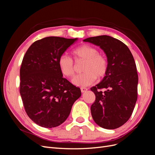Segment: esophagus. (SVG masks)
Returning <instances> with one entry per match:
<instances>
[{"label":"esophagus","instance_id":"34e87169","mask_svg":"<svg viewBox=\"0 0 155 155\" xmlns=\"http://www.w3.org/2000/svg\"><path fill=\"white\" fill-rule=\"evenodd\" d=\"M88 90V89L87 88H85V87H82V88H81V92H86Z\"/></svg>","mask_w":155,"mask_h":155}]
</instances>
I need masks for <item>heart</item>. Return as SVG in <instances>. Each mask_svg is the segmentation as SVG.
Masks as SVG:
<instances>
[{
    "label": "heart",
    "instance_id": "heart-1",
    "mask_svg": "<svg viewBox=\"0 0 155 155\" xmlns=\"http://www.w3.org/2000/svg\"><path fill=\"white\" fill-rule=\"evenodd\" d=\"M98 50L88 45H82L72 51L76 61H85L81 74L75 76L72 82L79 87H86L91 85L96 78H104L108 72L109 62L105 55L98 53ZM58 66L61 72L66 77H72L75 72L74 63L72 58L65 55L60 56Z\"/></svg>",
    "mask_w": 155,
    "mask_h": 155
}]
</instances>
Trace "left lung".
<instances>
[{
  "mask_svg": "<svg viewBox=\"0 0 155 155\" xmlns=\"http://www.w3.org/2000/svg\"><path fill=\"white\" fill-rule=\"evenodd\" d=\"M83 41L100 46L109 62L106 76L91 88L96 96L91 107L92 118L102 128H118L130 118L137 100L138 76L133 56L124 43L110 36L92 37Z\"/></svg>",
  "mask_w": 155,
  "mask_h": 155,
  "instance_id": "obj_1",
  "label": "left lung"
}]
</instances>
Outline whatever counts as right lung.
Returning <instances> with one entry per match:
<instances>
[{
  "label": "right lung",
  "mask_w": 155,
  "mask_h": 155,
  "mask_svg": "<svg viewBox=\"0 0 155 155\" xmlns=\"http://www.w3.org/2000/svg\"><path fill=\"white\" fill-rule=\"evenodd\" d=\"M78 39L47 37L33 43L20 68V94L27 115L39 126L52 128L68 117L80 88L63 78L58 60Z\"/></svg>",
  "instance_id": "right-lung-1"
}]
</instances>
